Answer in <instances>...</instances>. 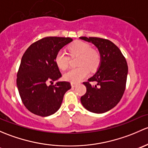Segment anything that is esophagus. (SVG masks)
I'll use <instances>...</instances> for the list:
<instances>
[{
  "label": "esophagus",
  "mask_w": 148,
  "mask_h": 148,
  "mask_svg": "<svg viewBox=\"0 0 148 148\" xmlns=\"http://www.w3.org/2000/svg\"><path fill=\"white\" fill-rule=\"evenodd\" d=\"M76 85H77V83H71V86H72V88H74V87H75Z\"/></svg>",
  "instance_id": "34e87169"
}]
</instances>
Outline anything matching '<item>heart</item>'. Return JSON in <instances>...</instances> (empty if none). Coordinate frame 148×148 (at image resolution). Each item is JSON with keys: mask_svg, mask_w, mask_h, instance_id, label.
<instances>
[{"mask_svg": "<svg viewBox=\"0 0 148 148\" xmlns=\"http://www.w3.org/2000/svg\"><path fill=\"white\" fill-rule=\"evenodd\" d=\"M68 51L71 57L79 56L77 65L79 68H73L65 73L64 78L71 83H78L85 78L88 73V68L94 70L100 63V54L95 50L91 48L88 43L77 40L73 42L68 47ZM55 63L60 70L65 71L68 68L70 58L63 51H59L55 57Z\"/></svg>", "mask_w": 148, "mask_h": 148, "instance_id": "1", "label": "heart"}]
</instances>
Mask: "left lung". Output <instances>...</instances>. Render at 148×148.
Masks as SVG:
<instances>
[{
  "label": "left lung",
  "mask_w": 148,
  "mask_h": 148,
  "mask_svg": "<svg viewBox=\"0 0 148 148\" xmlns=\"http://www.w3.org/2000/svg\"><path fill=\"white\" fill-rule=\"evenodd\" d=\"M80 39L93 44L100 56L97 72L83 83L87 90L80 101L90 112L104 113L116 106L123 97L128 72L127 62L120 50L110 40L95 37ZM92 82L97 84L91 85Z\"/></svg>",
  "instance_id": "8db88e82"
}]
</instances>
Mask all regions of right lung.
Returning a JSON list of instances; mask_svg holds the SVG:
<instances>
[{
    "label": "right lung",
    "mask_w": 148,
    "mask_h": 148,
    "mask_svg": "<svg viewBox=\"0 0 148 148\" xmlns=\"http://www.w3.org/2000/svg\"><path fill=\"white\" fill-rule=\"evenodd\" d=\"M71 38L46 37L30 45L21 59L17 74V87L23 103L30 112L42 117L58 110L71 83L58 81L62 75L55 63L56 53Z\"/></svg>",
    "instance_id": "add662e5"
}]
</instances>
